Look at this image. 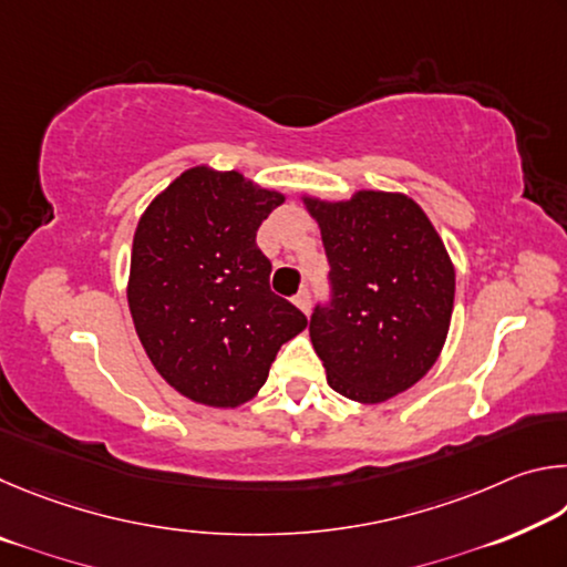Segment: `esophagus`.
I'll return each instance as SVG.
<instances>
[{"mask_svg": "<svg viewBox=\"0 0 567 567\" xmlns=\"http://www.w3.org/2000/svg\"><path fill=\"white\" fill-rule=\"evenodd\" d=\"M295 305L300 307V310L307 315L310 312V307H312V295H310V290H300L295 295Z\"/></svg>", "mask_w": 567, "mask_h": 567, "instance_id": "1", "label": "esophagus"}]
</instances>
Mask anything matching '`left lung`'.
Wrapping results in <instances>:
<instances>
[{
    "instance_id": "8db88e82",
    "label": "left lung",
    "mask_w": 567,
    "mask_h": 567,
    "mask_svg": "<svg viewBox=\"0 0 567 567\" xmlns=\"http://www.w3.org/2000/svg\"><path fill=\"white\" fill-rule=\"evenodd\" d=\"M320 225L332 300L315 307L312 348L334 392L362 405L400 395L443 350L455 267L422 207L402 192L302 197Z\"/></svg>"
}]
</instances>
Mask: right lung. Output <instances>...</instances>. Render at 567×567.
I'll list each match as a JSON object with an SVG mask.
<instances>
[{
  "mask_svg": "<svg viewBox=\"0 0 567 567\" xmlns=\"http://www.w3.org/2000/svg\"><path fill=\"white\" fill-rule=\"evenodd\" d=\"M285 203L239 172L185 169L134 229L127 302L155 370L209 408L252 400L277 350L307 328L270 290L272 265L255 237Z\"/></svg>",
  "mask_w": 567,
  "mask_h": 567,
  "instance_id": "right-lung-1",
  "label": "right lung"
}]
</instances>
